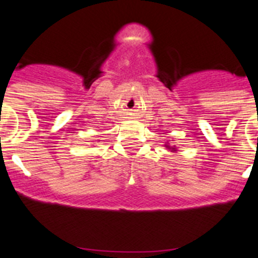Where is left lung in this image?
I'll list each match as a JSON object with an SVG mask.
<instances>
[{
    "mask_svg": "<svg viewBox=\"0 0 258 258\" xmlns=\"http://www.w3.org/2000/svg\"><path fill=\"white\" fill-rule=\"evenodd\" d=\"M171 149H172V147H171ZM172 150H174V149H172Z\"/></svg>",
    "mask_w": 258,
    "mask_h": 258,
    "instance_id": "left-lung-1",
    "label": "left lung"
}]
</instances>
